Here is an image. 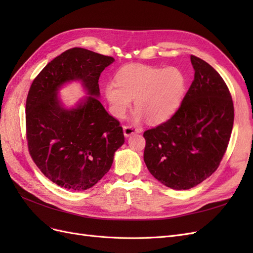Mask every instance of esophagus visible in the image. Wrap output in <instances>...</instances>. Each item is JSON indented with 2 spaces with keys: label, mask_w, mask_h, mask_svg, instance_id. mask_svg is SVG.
I'll return each mask as SVG.
<instances>
[{
  "label": "esophagus",
  "mask_w": 253,
  "mask_h": 253,
  "mask_svg": "<svg viewBox=\"0 0 253 253\" xmlns=\"http://www.w3.org/2000/svg\"><path fill=\"white\" fill-rule=\"evenodd\" d=\"M139 132L140 131L138 128H136L132 126H124V134H125L126 137H128V136H131L135 133H139Z\"/></svg>",
  "instance_id": "esophagus-1"
}]
</instances>
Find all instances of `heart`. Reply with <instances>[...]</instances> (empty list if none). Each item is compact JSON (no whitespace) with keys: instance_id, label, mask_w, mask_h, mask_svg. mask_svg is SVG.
I'll list each match as a JSON object with an SVG mask.
<instances>
[{"instance_id":"b5f03b06","label":"heart","mask_w":253,"mask_h":253,"mask_svg":"<svg viewBox=\"0 0 253 253\" xmlns=\"http://www.w3.org/2000/svg\"><path fill=\"white\" fill-rule=\"evenodd\" d=\"M115 81L116 84L109 83L105 86V95L115 116L124 117L135 99V120L147 117L152 124H159L172 116L178 108L186 83L178 68L142 64L122 67Z\"/></svg>"}]
</instances>
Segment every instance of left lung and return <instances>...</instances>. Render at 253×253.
Wrapping results in <instances>:
<instances>
[{
	"label": "left lung",
	"mask_w": 253,
	"mask_h": 253,
	"mask_svg": "<svg viewBox=\"0 0 253 253\" xmlns=\"http://www.w3.org/2000/svg\"><path fill=\"white\" fill-rule=\"evenodd\" d=\"M195 71L187 94L170 119L143 133V160L165 186L188 190L217 170L234 121L230 91L220 75L191 56Z\"/></svg>",
	"instance_id": "left-lung-1"
}]
</instances>
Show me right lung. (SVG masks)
Listing matches in <instances>:
<instances>
[{
    "instance_id": "add662e5",
    "label": "right lung",
    "mask_w": 253,
    "mask_h": 253,
    "mask_svg": "<svg viewBox=\"0 0 253 253\" xmlns=\"http://www.w3.org/2000/svg\"><path fill=\"white\" fill-rule=\"evenodd\" d=\"M114 58L74 47L56 57L34 79L26 99V139L34 163L56 185L75 191L93 187L111 169L125 142L120 122L98 100L99 77ZM81 80L91 95L65 110L56 91Z\"/></svg>"
}]
</instances>
